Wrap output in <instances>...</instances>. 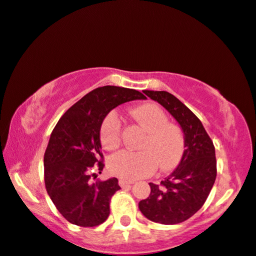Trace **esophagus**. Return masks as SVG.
Masks as SVG:
<instances>
[{
	"instance_id": "34e87169",
	"label": "esophagus",
	"mask_w": 256,
	"mask_h": 256,
	"mask_svg": "<svg viewBox=\"0 0 256 256\" xmlns=\"http://www.w3.org/2000/svg\"><path fill=\"white\" fill-rule=\"evenodd\" d=\"M134 184V181H128L126 178H119V184L122 187H126V186H130V184Z\"/></svg>"
}]
</instances>
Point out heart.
<instances>
[{"label": "heart", "instance_id": "obj_1", "mask_svg": "<svg viewBox=\"0 0 256 256\" xmlns=\"http://www.w3.org/2000/svg\"><path fill=\"white\" fill-rule=\"evenodd\" d=\"M132 116L148 131L140 146L142 152L124 150L113 155L108 160L110 173L126 180H136L149 176L156 168L164 172L176 167L186 146L182 128L169 122L164 110L155 104H142L132 110ZM100 140L110 152L122 144V119L114 110L101 122Z\"/></svg>", "mask_w": 256, "mask_h": 256}]
</instances>
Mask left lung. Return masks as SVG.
<instances>
[{"label": "left lung", "instance_id": "1", "mask_svg": "<svg viewBox=\"0 0 256 256\" xmlns=\"http://www.w3.org/2000/svg\"><path fill=\"white\" fill-rule=\"evenodd\" d=\"M144 94L176 119L184 134L186 149L173 173L160 184H149L150 196L138 206L155 223L178 224L200 210L210 194L217 175L214 146L198 116L173 94L154 90H144Z\"/></svg>", "mask_w": 256, "mask_h": 256}]
</instances>
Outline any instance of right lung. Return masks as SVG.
Returning a JSON list of instances; mask_svg holds the SVG:
<instances>
[{"instance_id":"right-lung-1","label":"right lung","mask_w":256,"mask_h":256,"mask_svg":"<svg viewBox=\"0 0 256 256\" xmlns=\"http://www.w3.org/2000/svg\"><path fill=\"white\" fill-rule=\"evenodd\" d=\"M146 98L138 90L116 86L98 87L72 104L58 120L44 155L48 194L68 222L96 226L110 216V202L120 190L118 178L95 181L101 174L100 126L113 108L128 101Z\"/></svg>"}]
</instances>
